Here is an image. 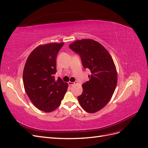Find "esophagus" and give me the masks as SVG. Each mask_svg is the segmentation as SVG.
I'll return each mask as SVG.
<instances>
[{"mask_svg": "<svg viewBox=\"0 0 148 148\" xmlns=\"http://www.w3.org/2000/svg\"><path fill=\"white\" fill-rule=\"evenodd\" d=\"M77 81H75V82H70V81H69V82H68V84H69V86H73V85H74V84H76L77 83Z\"/></svg>", "mask_w": 148, "mask_h": 148, "instance_id": "34e87169", "label": "esophagus"}]
</instances>
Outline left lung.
I'll list each match as a JSON object with an SVG mask.
<instances>
[{"instance_id":"8db88e82","label":"left lung","mask_w":148,"mask_h":148,"mask_svg":"<svg viewBox=\"0 0 148 148\" xmlns=\"http://www.w3.org/2000/svg\"><path fill=\"white\" fill-rule=\"evenodd\" d=\"M69 47L79 55L84 68L91 72L78 99L85 111L95 113L108 103L115 90L117 73L114 61L108 51L92 39L77 40Z\"/></svg>"}]
</instances>
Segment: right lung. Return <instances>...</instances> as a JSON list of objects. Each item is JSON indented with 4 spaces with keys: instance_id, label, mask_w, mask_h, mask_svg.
Listing matches in <instances>:
<instances>
[{
    "instance_id": "obj_1",
    "label": "right lung",
    "mask_w": 148,
    "mask_h": 148,
    "mask_svg": "<svg viewBox=\"0 0 148 148\" xmlns=\"http://www.w3.org/2000/svg\"><path fill=\"white\" fill-rule=\"evenodd\" d=\"M64 42L50 43L36 47L27 58L23 72L25 92L36 107L45 112L55 110L61 103L68 84L58 77L56 56Z\"/></svg>"
}]
</instances>
